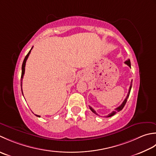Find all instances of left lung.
I'll return each instance as SVG.
<instances>
[{
    "label": "left lung",
    "mask_w": 156,
    "mask_h": 156,
    "mask_svg": "<svg viewBox=\"0 0 156 156\" xmlns=\"http://www.w3.org/2000/svg\"><path fill=\"white\" fill-rule=\"evenodd\" d=\"M125 63L126 65H128L129 67H131V62H130V60L129 59H128L127 60H126V61L125 62ZM131 87H132V82H131V85H130V87H129V92H128V94H127V96H126V98L125 99V100L123 101V102L122 103V104L120 105V106H119V107H117L115 109V111H113V112H112V113H110V114H108V116H107L106 117H110V116H112L113 115H114V114H115L116 112H120V110H122V108H124V106H125V105L126 104V101H127V99H128V98H129V94H130V92H131ZM90 110L92 111V112H93L94 114H97V115H98V114L96 112V111H95L93 108H92L91 107V106H90Z\"/></svg>",
    "instance_id": "left-lung-1"
}]
</instances>
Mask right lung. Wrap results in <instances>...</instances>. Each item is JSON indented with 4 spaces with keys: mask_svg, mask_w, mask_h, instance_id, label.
Wrapping results in <instances>:
<instances>
[{
    "mask_svg": "<svg viewBox=\"0 0 156 156\" xmlns=\"http://www.w3.org/2000/svg\"><path fill=\"white\" fill-rule=\"evenodd\" d=\"M32 48H33V47L31 48V50H30V52L27 53V55H26V56L25 57V58H24V60H23V64H22V68H21V70H22V71H21V91H22V94H23V91H22V80H23V75H24V73H25V63H26V61H27V58H28V56H29V55H30V52H31V50H32ZM35 115H36V116H37V117H40V116H39V115H36V114H35Z\"/></svg>",
    "mask_w": 156,
    "mask_h": 156,
    "instance_id": "1",
    "label": "right lung"
}]
</instances>
